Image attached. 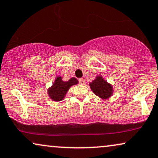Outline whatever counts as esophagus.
Returning a JSON list of instances; mask_svg holds the SVG:
<instances>
[{
	"label": "esophagus",
	"mask_w": 158,
	"mask_h": 158,
	"mask_svg": "<svg viewBox=\"0 0 158 158\" xmlns=\"http://www.w3.org/2000/svg\"><path fill=\"white\" fill-rule=\"evenodd\" d=\"M78 81H79L80 83L82 84V85H83V84H84V83H85V80H84L83 78H80L78 80Z\"/></svg>",
	"instance_id": "esophagus-1"
}]
</instances>
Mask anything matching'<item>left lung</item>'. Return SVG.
<instances>
[{
	"mask_svg": "<svg viewBox=\"0 0 158 158\" xmlns=\"http://www.w3.org/2000/svg\"><path fill=\"white\" fill-rule=\"evenodd\" d=\"M89 85L92 91L102 99H108L113 94L112 85L104 80L102 76H97V78L89 84Z\"/></svg>",
	"mask_w": 158,
	"mask_h": 158,
	"instance_id": "8db88e82",
	"label": "left lung"
}]
</instances>
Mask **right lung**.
<instances>
[{"label": "right lung", "mask_w": 158, "mask_h": 158, "mask_svg": "<svg viewBox=\"0 0 158 158\" xmlns=\"http://www.w3.org/2000/svg\"><path fill=\"white\" fill-rule=\"evenodd\" d=\"M77 83L78 81L75 77H72L68 81H63L61 77H57L52 86L48 90L49 97L54 101H61L64 98L69 88Z\"/></svg>", "instance_id": "obj_1"}]
</instances>
